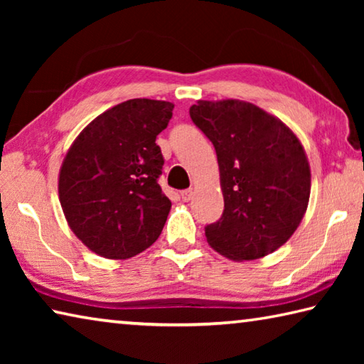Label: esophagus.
Segmentation results:
<instances>
[{
    "label": "esophagus",
    "instance_id": "1",
    "mask_svg": "<svg viewBox=\"0 0 364 364\" xmlns=\"http://www.w3.org/2000/svg\"><path fill=\"white\" fill-rule=\"evenodd\" d=\"M193 196H194V189H193V188L181 191V199H183L184 202H189L191 199H193Z\"/></svg>",
    "mask_w": 364,
    "mask_h": 364
}]
</instances>
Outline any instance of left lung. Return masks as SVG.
<instances>
[{
    "label": "left lung",
    "mask_w": 364,
    "mask_h": 364,
    "mask_svg": "<svg viewBox=\"0 0 364 364\" xmlns=\"http://www.w3.org/2000/svg\"><path fill=\"white\" fill-rule=\"evenodd\" d=\"M189 115L217 151L225 210L207 242L234 262L257 260L291 239L306 212L311 173L300 139L255 104L197 101Z\"/></svg>",
    "instance_id": "8db88e82"
}]
</instances>
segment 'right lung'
I'll use <instances>...</instances> for the list:
<instances>
[{"mask_svg": "<svg viewBox=\"0 0 364 364\" xmlns=\"http://www.w3.org/2000/svg\"><path fill=\"white\" fill-rule=\"evenodd\" d=\"M173 104L138 97L88 123L59 170V200L73 234L110 260L141 254L157 241L171 202L160 189L164 157L156 144Z\"/></svg>", "mask_w": 364, "mask_h": 364, "instance_id": "add662e5", "label": "right lung"}]
</instances>
